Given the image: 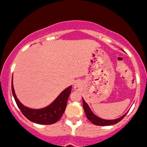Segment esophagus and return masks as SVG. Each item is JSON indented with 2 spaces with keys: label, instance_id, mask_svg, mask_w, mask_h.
<instances>
[{
  "label": "esophagus",
  "instance_id": "obj_1",
  "mask_svg": "<svg viewBox=\"0 0 147 147\" xmlns=\"http://www.w3.org/2000/svg\"><path fill=\"white\" fill-rule=\"evenodd\" d=\"M80 88V83H78V82H77V83H75V84L74 85V88H75V90H79Z\"/></svg>",
  "mask_w": 147,
  "mask_h": 147
}]
</instances>
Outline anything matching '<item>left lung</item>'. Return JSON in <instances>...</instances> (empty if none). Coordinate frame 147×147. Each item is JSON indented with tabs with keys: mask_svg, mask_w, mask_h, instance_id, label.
Segmentation results:
<instances>
[{
	"mask_svg": "<svg viewBox=\"0 0 147 147\" xmlns=\"http://www.w3.org/2000/svg\"><path fill=\"white\" fill-rule=\"evenodd\" d=\"M83 109H84V111H85L86 115L87 118L92 123H93L94 125H98V126H109V125H113L116 124V123L119 122L121 119H122L125 116V114L123 115L122 116H121L120 118L116 119L113 120H106L100 118L98 116H96V115H94L93 113V112L92 111V110L90 109V108L88 107V104L85 102V100L83 99Z\"/></svg>",
	"mask_w": 147,
	"mask_h": 147,
	"instance_id": "1",
	"label": "left lung"
}]
</instances>
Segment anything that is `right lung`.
Returning <instances> with one entry per match:
<instances>
[{"label": "right lung", "mask_w": 147, "mask_h": 147, "mask_svg": "<svg viewBox=\"0 0 147 147\" xmlns=\"http://www.w3.org/2000/svg\"><path fill=\"white\" fill-rule=\"evenodd\" d=\"M11 91L18 108L28 119L39 125H52L57 122L65 111L67 100L72 91V86L64 90L51 105L42 109H31L22 105L17 98L12 82Z\"/></svg>", "instance_id": "add662e5"}]
</instances>
